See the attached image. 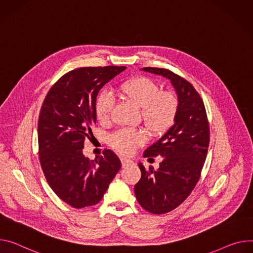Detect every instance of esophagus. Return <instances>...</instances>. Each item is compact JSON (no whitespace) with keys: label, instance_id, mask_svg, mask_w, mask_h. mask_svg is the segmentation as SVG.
I'll use <instances>...</instances> for the list:
<instances>
[{"label":"esophagus","instance_id":"1","mask_svg":"<svg viewBox=\"0 0 253 253\" xmlns=\"http://www.w3.org/2000/svg\"><path fill=\"white\" fill-rule=\"evenodd\" d=\"M121 163H122V167L123 168H126V167H128L129 165L132 164V162H131L130 159H127V158H124V157L121 158Z\"/></svg>","mask_w":253,"mask_h":253}]
</instances>
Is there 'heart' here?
Masks as SVG:
<instances>
[{
  "instance_id": "obj_1",
  "label": "heart",
  "mask_w": 253,
  "mask_h": 253,
  "mask_svg": "<svg viewBox=\"0 0 253 253\" xmlns=\"http://www.w3.org/2000/svg\"><path fill=\"white\" fill-rule=\"evenodd\" d=\"M119 91L123 100L141 109L143 122L153 135H163L173 125L177 99L170 91H163L155 81L137 77L122 84ZM113 107V97L108 91H101L95 102V113L100 122L109 121ZM146 139V134L141 130L121 129L110 137V143L119 152L130 154Z\"/></svg>"
}]
</instances>
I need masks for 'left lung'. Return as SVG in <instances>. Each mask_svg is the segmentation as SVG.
Returning a JSON list of instances; mask_svg holds the SVG:
<instances>
[{"label":"left lung","mask_w":253,"mask_h":253,"mask_svg":"<svg viewBox=\"0 0 253 253\" xmlns=\"http://www.w3.org/2000/svg\"><path fill=\"white\" fill-rule=\"evenodd\" d=\"M141 71L170 81L177 96L173 125L144 151V157L160 155L163 162L146 170L139 163L141 178L134 187L137 201L152 214H165L185 201L196 187L210 141L206 109L198 91L186 80L165 68Z\"/></svg>","instance_id":"8db88e82"}]
</instances>
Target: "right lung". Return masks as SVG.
<instances>
[{
    "label": "right lung",
    "instance_id": "right-lung-1",
    "mask_svg": "<svg viewBox=\"0 0 253 253\" xmlns=\"http://www.w3.org/2000/svg\"><path fill=\"white\" fill-rule=\"evenodd\" d=\"M125 70L126 66L74 70L54 84L41 107L38 146L43 173L58 198L76 209L98 204L121 169L112 150L90 160L83 148L96 124L100 89Z\"/></svg>",
    "mask_w": 253,
    "mask_h": 253
}]
</instances>
